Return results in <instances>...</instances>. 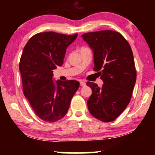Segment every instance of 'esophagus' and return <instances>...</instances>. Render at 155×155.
<instances>
[{
	"label": "esophagus",
	"instance_id": "obj_1",
	"mask_svg": "<svg viewBox=\"0 0 155 155\" xmlns=\"http://www.w3.org/2000/svg\"><path fill=\"white\" fill-rule=\"evenodd\" d=\"M85 85H86V83L85 82V81H80V85L81 86H82V87H83V86H85Z\"/></svg>",
	"mask_w": 155,
	"mask_h": 155
}]
</instances>
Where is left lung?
<instances>
[{
	"label": "left lung",
	"instance_id": "obj_1",
	"mask_svg": "<svg viewBox=\"0 0 155 155\" xmlns=\"http://www.w3.org/2000/svg\"><path fill=\"white\" fill-rule=\"evenodd\" d=\"M94 52V70L103 87L90 81L92 90L87 100L90 114L102 122H112L127 108L132 96L137 72L130 46L121 34L105 30L82 35Z\"/></svg>",
	"mask_w": 155,
	"mask_h": 155
}]
</instances>
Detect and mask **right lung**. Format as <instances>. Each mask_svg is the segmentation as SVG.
I'll use <instances>...</instances> for the list:
<instances>
[{
	"instance_id": "1",
	"label": "right lung",
	"mask_w": 155,
	"mask_h": 155,
	"mask_svg": "<svg viewBox=\"0 0 155 155\" xmlns=\"http://www.w3.org/2000/svg\"><path fill=\"white\" fill-rule=\"evenodd\" d=\"M77 35L37 33L23 49L19 64L23 93L35 114L45 122L63 118L79 87L77 81L58 80L56 84L52 81V70L62 65L66 48Z\"/></svg>"
}]
</instances>
